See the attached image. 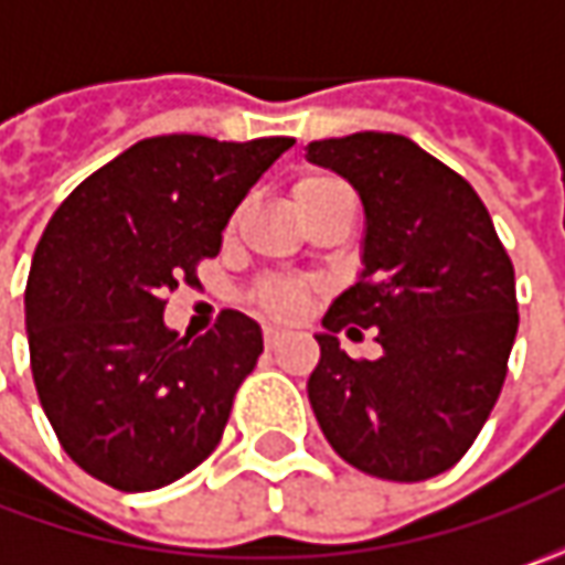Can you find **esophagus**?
Wrapping results in <instances>:
<instances>
[{"label": "esophagus", "instance_id": "1", "mask_svg": "<svg viewBox=\"0 0 565 565\" xmlns=\"http://www.w3.org/2000/svg\"><path fill=\"white\" fill-rule=\"evenodd\" d=\"M264 342H267V349H276V345L282 342V333H279L276 327H267V330H264Z\"/></svg>", "mask_w": 565, "mask_h": 565}]
</instances>
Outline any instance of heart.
Instances as JSON below:
<instances>
[{"instance_id":"obj_1","label":"heart","mask_w":565,"mask_h":565,"mask_svg":"<svg viewBox=\"0 0 565 565\" xmlns=\"http://www.w3.org/2000/svg\"><path fill=\"white\" fill-rule=\"evenodd\" d=\"M333 194H349V188L342 185L333 175H311V179H301L295 185V206L311 204L320 198H333ZM308 301V289L298 286V282H276L267 289V308L273 315H298Z\"/></svg>"}]
</instances>
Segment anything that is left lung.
Here are the masks:
<instances>
[{
    "label": "left lung",
    "mask_w": 565,
    "mask_h": 565,
    "mask_svg": "<svg viewBox=\"0 0 565 565\" xmlns=\"http://www.w3.org/2000/svg\"><path fill=\"white\" fill-rule=\"evenodd\" d=\"M308 160L364 204L359 279L317 333V424L364 475L427 481L466 456L503 390L519 330L510 254L475 188L402 135L311 141ZM345 326L377 329L384 355L349 360Z\"/></svg>",
    "instance_id": "obj_1"
}]
</instances>
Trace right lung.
<instances>
[{
	"label": "right lung",
	"mask_w": 565,
	"mask_h": 565,
	"mask_svg": "<svg viewBox=\"0 0 565 565\" xmlns=\"http://www.w3.org/2000/svg\"><path fill=\"white\" fill-rule=\"evenodd\" d=\"M292 138L163 135L128 147L62 201L33 250L24 317L36 396L62 449L97 481L157 490L216 449L260 327L223 311L204 337L163 320L198 286L223 228Z\"/></svg>",
	"instance_id": "obj_1"
}]
</instances>
